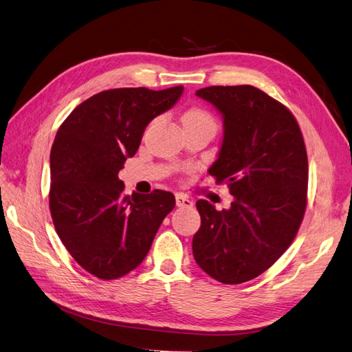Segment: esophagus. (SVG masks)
<instances>
[{
	"label": "esophagus",
	"instance_id": "obj_1",
	"mask_svg": "<svg viewBox=\"0 0 352 352\" xmlns=\"http://www.w3.org/2000/svg\"><path fill=\"white\" fill-rule=\"evenodd\" d=\"M176 206L177 207H192L194 202L190 201L188 197H185L182 194H177L176 195Z\"/></svg>",
	"mask_w": 352,
	"mask_h": 352
}]
</instances>
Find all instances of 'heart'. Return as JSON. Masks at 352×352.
Segmentation results:
<instances>
[{"label": "heart", "mask_w": 352, "mask_h": 352, "mask_svg": "<svg viewBox=\"0 0 352 352\" xmlns=\"http://www.w3.org/2000/svg\"><path fill=\"white\" fill-rule=\"evenodd\" d=\"M202 123L216 126L214 119H212L210 111L201 109V107H192L184 114V126L185 124H202Z\"/></svg>", "instance_id": "heart-1"}]
</instances>
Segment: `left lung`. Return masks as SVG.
I'll list each match as a JSON object with an SVG mask.
<instances>
[{
	"mask_svg": "<svg viewBox=\"0 0 352 352\" xmlns=\"http://www.w3.org/2000/svg\"><path fill=\"white\" fill-rule=\"evenodd\" d=\"M223 114L225 135L208 170L235 197L229 210L198 199L194 258L212 279L239 285L278 261L307 208L308 160L294 114L251 85L195 92Z\"/></svg>",
	"mask_w": 352,
	"mask_h": 352,
	"instance_id": "1",
	"label": "left lung"
}]
</instances>
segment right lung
Returning <instances> with one entry per match:
<instances>
[{"label":"right lung","mask_w":352,"mask_h":352,"mask_svg":"<svg viewBox=\"0 0 352 352\" xmlns=\"http://www.w3.org/2000/svg\"><path fill=\"white\" fill-rule=\"evenodd\" d=\"M184 87L117 88L79 104L51 148L50 211L57 235L82 269L102 280L136 269L151 248L175 195H124L119 179L140 148L145 127L172 109Z\"/></svg>","instance_id":"right-lung-1"}]
</instances>
